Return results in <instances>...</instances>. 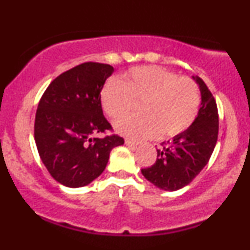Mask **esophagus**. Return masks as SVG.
<instances>
[{"label":"esophagus","instance_id":"esophagus-1","mask_svg":"<svg viewBox=\"0 0 250 250\" xmlns=\"http://www.w3.org/2000/svg\"><path fill=\"white\" fill-rule=\"evenodd\" d=\"M125 145L129 146V147H135V146L139 145V142L134 141V140H129V139H125Z\"/></svg>","mask_w":250,"mask_h":250}]
</instances>
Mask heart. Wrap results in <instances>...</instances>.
Returning <instances> with one entry per match:
<instances>
[{
	"mask_svg": "<svg viewBox=\"0 0 250 250\" xmlns=\"http://www.w3.org/2000/svg\"><path fill=\"white\" fill-rule=\"evenodd\" d=\"M142 101L141 115L125 116L115 123L119 134L131 139L176 136L193 125L200 96L196 84L185 76L157 65L131 68L119 81L110 79L101 90L103 110L111 119L125 116Z\"/></svg>",
	"mask_w": 250,
	"mask_h": 250,
	"instance_id": "heart-1",
	"label": "heart"
}]
</instances>
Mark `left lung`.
I'll use <instances>...</instances> for the list:
<instances>
[{"instance_id":"left-lung-1","label":"left lung","mask_w":250,"mask_h":250,"mask_svg":"<svg viewBox=\"0 0 250 250\" xmlns=\"http://www.w3.org/2000/svg\"><path fill=\"white\" fill-rule=\"evenodd\" d=\"M200 87L201 107L193 125L187 130L162 143L153 166L141 173L149 182L163 190H179L189 185L207 165L219 135V113L213 94L200 77H194Z\"/></svg>"}]
</instances>
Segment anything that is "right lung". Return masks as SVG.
<instances>
[{
  "label": "right lung",
  "mask_w": 250,
  "mask_h": 250,
  "mask_svg": "<svg viewBox=\"0 0 250 250\" xmlns=\"http://www.w3.org/2000/svg\"><path fill=\"white\" fill-rule=\"evenodd\" d=\"M114 68L85 62L59 75L48 85L36 110L34 137L43 165L57 182L84 187L103 173L119 135L103 116L101 90Z\"/></svg>",
  "instance_id": "obj_1"
}]
</instances>
